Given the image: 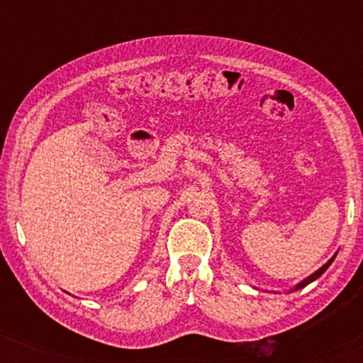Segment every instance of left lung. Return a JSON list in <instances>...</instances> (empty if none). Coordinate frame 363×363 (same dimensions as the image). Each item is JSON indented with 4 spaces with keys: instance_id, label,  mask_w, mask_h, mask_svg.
Masks as SVG:
<instances>
[{
    "instance_id": "1",
    "label": "left lung",
    "mask_w": 363,
    "mask_h": 363,
    "mask_svg": "<svg viewBox=\"0 0 363 363\" xmlns=\"http://www.w3.org/2000/svg\"><path fill=\"white\" fill-rule=\"evenodd\" d=\"M337 252H339V251H337ZM337 252H335V255L334 256H332L330 257V259L329 261H327L325 262V264L324 266H322V267H319V269H317L315 272H312V274L311 276H307L306 277V279H302L301 282H297V284L294 286V287H292V289H291V292H294V291H299V289H302V287H306L307 284H311V282H314L315 279H319V277L322 276V274H324V272L327 271V267H329L330 264H332V262H334V259H335V256H337Z\"/></svg>"
}]
</instances>
